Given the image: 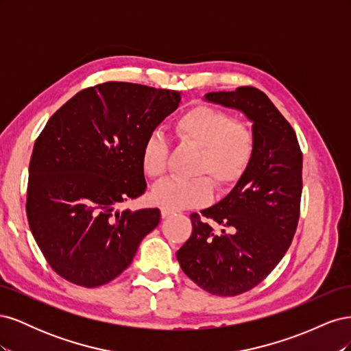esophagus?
I'll return each mask as SVG.
<instances>
[{"label": "esophagus", "mask_w": 351, "mask_h": 351, "mask_svg": "<svg viewBox=\"0 0 351 351\" xmlns=\"http://www.w3.org/2000/svg\"><path fill=\"white\" fill-rule=\"evenodd\" d=\"M174 209H169V208H161V215H162V218H167V217H169V215H173L174 214Z\"/></svg>", "instance_id": "obj_1"}]
</instances>
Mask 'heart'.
<instances>
[{"label":"heart","mask_w":351,"mask_h":351,"mask_svg":"<svg viewBox=\"0 0 351 351\" xmlns=\"http://www.w3.org/2000/svg\"><path fill=\"white\" fill-rule=\"evenodd\" d=\"M174 137L183 145L199 149L195 180H165L154 187L155 205L183 209L208 204L212 182L218 190L234 187L249 169L256 154V134L244 120L230 112L199 104L180 114L173 124ZM169 149L159 133H151L141 147V167L146 177L161 180L168 171ZM206 175L209 180L203 176Z\"/></svg>","instance_id":"b5f03b06"}]
</instances>
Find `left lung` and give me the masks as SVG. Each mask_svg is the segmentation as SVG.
<instances>
[{
    "instance_id": "left-lung-1",
    "label": "left lung",
    "mask_w": 351,
    "mask_h": 351,
    "mask_svg": "<svg viewBox=\"0 0 351 351\" xmlns=\"http://www.w3.org/2000/svg\"><path fill=\"white\" fill-rule=\"evenodd\" d=\"M205 98L247 115L256 154L224 199L190 215L192 236L177 259L200 289L230 297L262 282L289 250L300 217L303 156L293 127L262 90L240 86Z\"/></svg>"
}]
</instances>
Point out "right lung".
<instances>
[{"mask_svg": "<svg viewBox=\"0 0 351 351\" xmlns=\"http://www.w3.org/2000/svg\"><path fill=\"white\" fill-rule=\"evenodd\" d=\"M182 95L127 82L83 89L48 120L29 164L26 214L49 267L92 289L129 267L158 208L115 209L145 193V139Z\"/></svg>", "mask_w": 351, "mask_h": 351, "instance_id": "right-lung-1", "label": "right lung"}]
</instances>
